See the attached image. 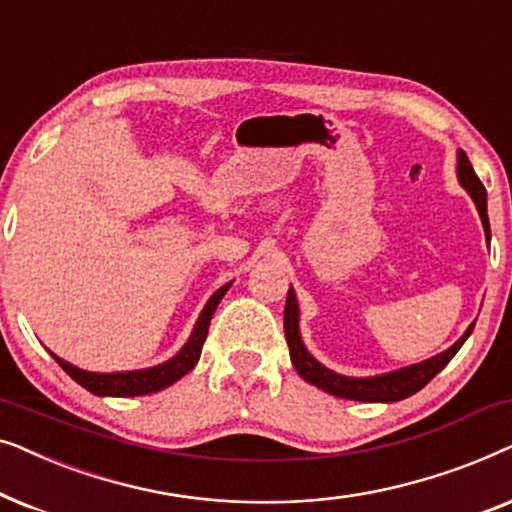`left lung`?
I'll return each mask as SVG.
<instances>
[{
  "label": "left lung",
  "mask_w": 512,
  "mask_h": 512,
  "mask_svg": "<svg viewBox=\"0 0 512 512\" xmlns=\"http://www.w3.org/2000/svg\"><path fill=\"white\" fill-rule=\"evenodd\" d=\"M457 179L459 184L464 186V191L471 195L475 207H478V214L482 219V228H485V240L489 244L492 240V230H489V216H487V191L478 179V174L473 172L471 160L464 151H457ZM471 324L464 331V335L454 342L450 349L440 352L431 359L412 363V366L391 370V373L382 375H370V377H347L335 373V370L326 368L324 363H319L314 356L307 352L303 338H300V310H298V298L293 286L289 289V296H286V307H284V335L286 345H289L291 363L293 368L298 370V375L303 377L305 382L314 384V387L324 389L326 394H333L338 398H349V401H361V403H394L403 401L412 394H417L419 389L426 387L433 377H436L440 370H443L447 363L452 361V356L459 352L461 345L468 340V335L473 333Z\"/></svg>",
  "instance_id": "left-lung-1"
}]
</instances>
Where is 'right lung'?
<instances>
[{
  "label": "right lung",
  "instance_id": "obj_1",
  "mask_svg": "<svg viewBox=\"0 0 512 512\" xmlns=\"http://www.w3.org/2000/svg\"><path fill=\"white\" fill-rule=\"evenodd\" d=\"M233 286V282L223 284L219 291H214V296L207 300L205 307H202L198 321H195L191 335H188L186 345L179 349L172 359H167L158 366L151 368H139V370H123V373H90V370H83L74 363H69L60 356H51L60 363V368L72 377L74 382H79L83 389H88L90 394L95 396H146L156 394V391L170 387L177 380H181L186 373H191L195 363L200 359L202 345L207 340L209 321H212V314L216 305L221 303V298L226 296V291Z\"/></svg>",
  "mask_w": 512,
  "mask_h": 512
}]
</instances>
